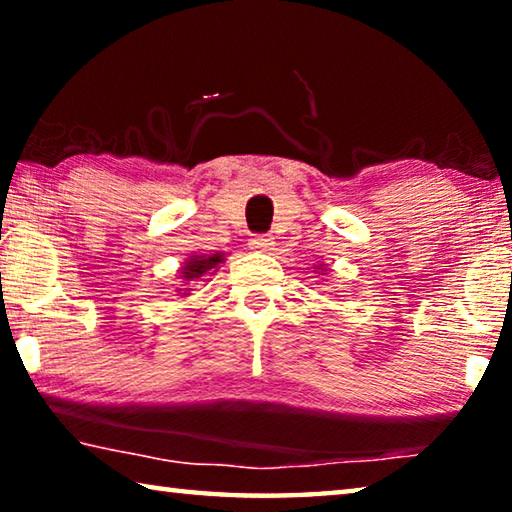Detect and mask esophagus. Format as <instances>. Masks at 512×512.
Listing matches in <instances>:
<instances>
[{
    "instance_id": "34e87169",
    "label": "esophagus",
    "mask_w": 512,
    "mask_h": 512,
    "mask_svg": "<svg viewBox=\"0 0 512 512\" xmlns=\"http://www.w3.org/2000/svg\"><path fill=\"white\" fill-rule=\"evenodd\" d=\"M271 246H273V239L268 237V235H257V237L250 239V248L257 250V253H264V250H271Z\"/></svg>"
}]
</instances>
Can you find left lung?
Listing matches in <instances>:
<instances>
[{
  "instance_id": "obj_1",
  "label": "left lung",
  "mask_w": 512,
  "mask_h": 512,
  "mask_svg": "<svg viewBox=\"0 0 512 512\" xmlns=\"http://www.w3.org/2000/svg\"><path fill=\"white\" fill-rule=\"evenodd\" d=\"M318 268H320V266H318ZM320 271H323V268H320Z\"/></svg>"
}]
</instances>
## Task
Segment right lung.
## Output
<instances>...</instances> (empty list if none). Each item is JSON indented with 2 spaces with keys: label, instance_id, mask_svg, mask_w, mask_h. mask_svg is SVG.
<instances>
[{
  "label": "right lung",
  "instance_id": "add662e5",
  "mask_svg": "<svg viewBox=\"0 0 512 512\" xmlns=\"http://www.w3.org/2000/svg\"><path fill=\"white\" fill-rule=\"evenodd\" d=\"M219 264H223V253L192 255L185 262V266L180 268V280H183V287H187V284H192V282H198L205 275H214ZM178 291H183V289H178ZM187 291H192V289H185L183 296H187Z\"/></svg>",
  "mask_w": 512,
  "mask_h": 512
}]
</instances>
